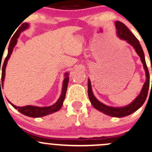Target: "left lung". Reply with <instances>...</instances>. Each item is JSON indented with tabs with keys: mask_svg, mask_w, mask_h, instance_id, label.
<instances>
[{
	"mask_svg": "<svg viewBox=\"0 0 152 152\" xmlns=\"http://www.w3.org/2000/svg\"><path fill=\"white\" fill-rule=\"evenodd\" d=\"M116 28L118 30V35L119 36L120 38L123 39V40H126L129 43H130L132 46L135 49V51L138 54L140 57L141 61H142V64H143L144 69L145 71V75H146V80L144 83L143 87L142 88L140 94H139L137 97L132 102L131 104L128 105L125 107L121 108H113L109 107V106H106V105L103 104L102 103L99 102L95 97L94 96L92 93V90H91V83L90 80H88V98H89L90 102L92 104V106L95 108L97 110L100 111L101 112H103L106 115H109L112 117H116V118H123V117L128 116V115H131L133 112H136L140 107L142 106L144 102L146 100L147 95H148V88H149V84H150V78H149V72H148V67L146 66V63L145 61V57H144L143 51H142V47H141L140 44L139 43V40L137 39V37L132 34L129 29V28L126 26L124 23H123L121 21H116ZM152 71V69H151ZM151 86H152V82H151Z\"/></svg>",
	"mask_w": 152,
	"mask_h": 152,
	"instance_id": "1",
	"label": "left lung"
}]
</instances>
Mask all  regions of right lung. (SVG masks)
<instances>
[{"label": "right lung", "mask_w": 152, "mask_h": 152, "mask_svg": "<svg viewBox=\"0 0 152 152\" xmlns=\"http://www.w3.org/2000/svg\"><path fill=\"white\" fill-rule=\"evenodd\" d=\"M28 24L27 23H23V24L19 27L18 29L17 30V31L15 32V34L13 36V38L12 39L11 41H10V45H9L8 48V55L6 57L5 60H4V62L3 66H0V72L1 69L2 71V75H1V80H0V90L1 91V87L4 85V77H5V69L7 66V61H8L9 58H10V55H11L12 52L13 48L15 46L16 43H17V38L19 37V34H20L21 31H23V30H25L26 28H28ZM68 73L65 75L66 77L64 79V83H63V88H62V93H61V95L60 97V98L58 99V101L56 102V103H55L52 106H49V107H37V106H22V107H18V106H16L15 105L12 104L10 103V104L13 106L15 109H18V112H20V113H22L23 115H26V116L31 117V118H40V117L46 116V115H49V114L54 113L55 112H58V110H60L61 107L63 106V103L64 101V99L66 97V93L67 90V86H68V83H69V77Z\"/></svg>", "instance_id": "1"}]
</instances>
